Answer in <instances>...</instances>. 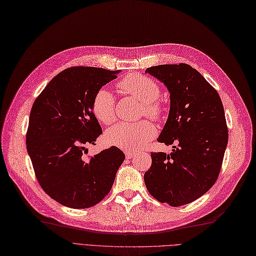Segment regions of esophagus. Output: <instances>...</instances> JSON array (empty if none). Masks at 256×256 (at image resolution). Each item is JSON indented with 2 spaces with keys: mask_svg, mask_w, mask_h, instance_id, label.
<instances>
[{
  "mask_svg": "<svg viewBox=\"0 0 256 256\" xmlns=\"http://www.w3.org/2000/svg\"><path fill=\"white\" fill-rule=\"evenodd\" d=\"M136 154V152H132V150H131V152H126V158H132Z\"/></svg>",
  "mask_w": 256,
  "mask_h": 256,
  "instance_id": "34e87169",
  "label": "esophagus"
}]
</instances>
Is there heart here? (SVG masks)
<instances>
[{"label":"heart","instance_id":"b5f03b06","mask_svg":"<svg viewBox=\"0 0 256 256\" xmlns=\"http://www.w3.org/2000/svg\"><path fill=\"white\" fill-rule=\"evenodd\" d=\"M118 86L125 92L134 95L144 102V112L154 120L161 118L164 112L163 104L158 102L161 89L158 84L144 75L134 74L122 79ZM92 110L98 120L108 125L116 120V100L107 88L96 91ZM156 136V129L152 122H118L106 132V140L112 145L128 150H136Z\"/></svg>","mask_w":256,"mask_h":256}]
</instances>
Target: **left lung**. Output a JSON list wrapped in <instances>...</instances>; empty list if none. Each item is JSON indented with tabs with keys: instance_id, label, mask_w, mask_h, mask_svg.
I'll use <instances>...</instances> for the list:
<instances>
[{
	"instance_id": "left-lung-1",
	"label": "left lung",
	"mask_w": 256,
	"mask_h": 256,
	"mask_svg": "<svg viewBox=\"0 0 256 256\" xmlns=\"http://www.w3.org/2000/svg\"><path fill=\"white\" fill-rule=\"evenodd\" d=\"M170 92V108L158 142L178 146L170 154H152L144 174L150 195L161 204L181 206L201 197L217 180L228 145V127L219 94L188 64L148 68Z\"/></svg>"
}]
</instances>
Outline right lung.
<instances>
[{
	"label": "right lung",
	"instance_id": "obj_1",
	"mask_svg": "<svg viewBox=\"0 0 256 256\" xmlns=\"http://www.w3.org/2000/svg\"><path fill=\"white\" fill-rule=\"evenodd\" d=\"M120 72L68 68L52 79L32 104L28 152L43 190L64 206L98 204L109 194L125 160L116 146L90 158L84 156L86 146L102 134L92 110L94 95Z\"/></svg>",
	"mask_w": 256,
	"mask_h": 256
}]
</instances>
